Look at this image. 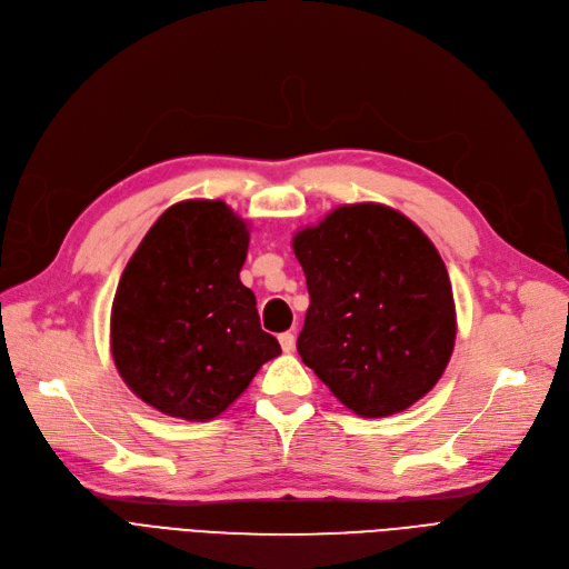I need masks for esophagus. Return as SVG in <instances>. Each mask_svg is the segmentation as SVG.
I'll return each mask as SVG.
<instances>
[{
    "instance_id": "34e87169",
    "label": "esophagus",
    "mask_w": 569,
    "mask_h": 569,
    "mask_svg": "<svg viewBox=\"0 0 569 569\" xmlns=\"http://www.w3.org/2000/svg\"><path fill=\"white\" fill-rule=\"evenodd\" d=\"M280 347H282V351H287V355H289V351H293V347H296V336L291 333V331H284V333H280Z\"/></svg>"
}]
</instances>
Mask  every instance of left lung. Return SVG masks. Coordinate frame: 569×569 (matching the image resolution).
Here are the masks:
<instances>
[{
	"label": "left lung",
	"mask_w": 569,
	"mask_h": 569,
	"mask_svg": "<svg viewBox=\"0 0 569 569\" xmlns=\"http://www.w3.org/2000/svg\"><path fill=\"white\" fill-rule=\"evenodd\" d=\"M310 308L296 349L359 417L408 410L442 377L456 340L447 266L398 210L355 203L293 236Z\"/></svg>",
	"instance_id": "8db88e82"
}]
</instances>
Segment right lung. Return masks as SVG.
I'll use <instances>...</instances> for the list:
<instances>
[{
    "mask_svg": "<svg viewBox=\"0 0 569 569\" xmlns=\"http://www.w3.org/2000/svg\"><path fill=\"white\" fill-rule=\"evenodd\" d=\"M248 222L224 201L171 206L131 254L113 299L111 351L124 385L150 408L210 421L280 355L240 282Z\"/></svg>",
    "mask_w": 569,
    "mask_h": 569,
    "instance_id": "obj_1",
    "label": "right lung"
}]
</instances>
